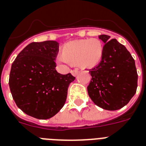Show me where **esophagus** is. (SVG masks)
I'll return each mask as SVG.
<instances>
[{
	"instance_id": "esophagus-1",
	"label": "esophagus",
	"mask_w": 146,
	"mask_h": 146,
	"mask_svg": "<svg viewBox=\"0 0 146 146\" xmlns=\"http://www.w3.org/2000/svg\"><path fill=\"white\" fill-rule=\"evenodd\" d=\"M70 73L73 76H76L78 74V70H71Z\"/></svg>"
}]
</instances>
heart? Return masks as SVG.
<instances>
[{"instance_id":"obj_1","label":"heart","mask_w":146,"mask_h":146,"mask_svg":"<svg viewBox=\"0 0 146 146\" xmlns=\"http://www.w3.org/2000/svg\"><path fill=\"white\" fill-rule=\"evenodd\" d=\"M103 56V46L96 38L73 41L66 44L63 52L59 53L56 61L64 67L77 63L82 68H92L101 62Z\"/></svg>"}]
</instances>
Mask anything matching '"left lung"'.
<instances>
[{
  "mask_svg": "<svg viewBox=\"0 0 146 146\" xmlns=\"http://www.w3.org/2000/svg\"><path fill=\"white\" fill-rule=\"evenodd\" d=\"M103 41V56L96 67L89 70L92 76L88 86L91 100L108 111L122 108L129 102L137 88L135 62L124 45L107 35H99Z\"/></svg>",
  "mask_w": 146,
  "mask_h": 146,
  "instance_id": "left-lung-1",
  "label": "left lung"
}]
</instances>
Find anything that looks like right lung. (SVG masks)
<instances>
[{"instance_id":"add662e5","label":"right lung","mask_w":146,"mask_h":146,"mask_svg":"<svg viewBox=\"0 0 146 146\" xmlns=\"http://www.w3.org/2000/svg\"><path fill=\"white\" fill-rule=\"evenodd\" d=\"M59 44L56 41L32 42L17 56L11 67L9 85L13 100L26 114L39 119L52 117L62 108L70 73L56 70Z\"/></svg>"}]
</instances>
